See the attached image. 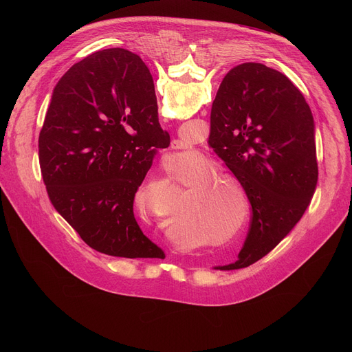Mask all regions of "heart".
Here are the masks:
<instances>
[{
	"label": "heart",
	"instance_id": "1",
	"mask_svg": "<svg viewBox=\"0 0 352 352\" xmlns=\"http://www.w3.org/2000/svg\"><path fill=\"white\" fill-rule=\"evenodd\" d=\"M188 155L192 159H197L200 155L195 150H189ZM219 166L213 162L206 163L195 171H190L181 181L184 185H189L185 196H189L184 209V223L192 227H199L209 236H217L238 217L236 200L228 197V189L224 184L231 185L235 190L242 192L239 181L228 174H216ZM217 243V241H214Z\"/></svg>",
	"mask_w": 352,
	"mask_h": 352
}]
</instances>
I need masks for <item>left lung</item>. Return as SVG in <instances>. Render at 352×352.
<instances>
[{
  "label": "left lung",
  "mask_w": 352,
  "mask_h": 352,
  "mask_svg": "<svg viewBox=\"0 0 352 352\" xmlns=\"http://www.w3.org/2000/svg\"><path fill=\"white\" fill-rule=\"evenodd\" d=\"M133 63L147 94L155 83L139 56ZM209 146L242 185L252 221L238 261L266 256L304 216L318 184L315 122L305 98L281 72L258 63L234 67L212 106Z\"/></svg>",
  "instance_id": "obj_1"
}]
</instances>
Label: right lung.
<instances>
[{
    "instance_id": "add662e5",
    "label": "right lung",
    "mask_w": 352,
    "mask_h": 352,
    "mask_svg": "<svg viewBox=\"0 0 352 352\" xmlns=\"http://www.w3.org/2000/svg\"><path fill=\"white\" fill-rule=\"evenodd\" d=\"M133 53L107 48L72 65L54 87L38 136L54 209L97 252L164 259L133 216V199L159 148L170 144Z\"/></svg>"
}]
</instances>
